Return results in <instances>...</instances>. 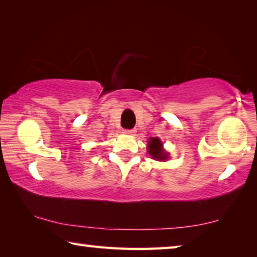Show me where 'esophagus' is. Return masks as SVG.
<instances>
[{
  "label": "esophagus",
  "mask_w": 257,
  "mask_h": 257,
  "mask_svg": "<svg viewBox=\"0 0 257 257\" xmlns=\"http://www.w3.org/2000/svg\"><path fill=\"white\" fill-rule=\"evenodd\" d=\"M135 133H136L135 129H123V134L125 135H135Z\"/></svg>",
  "instance_id": "1"
}]
</instances>
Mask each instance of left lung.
Listing matches in <instances>:
<instances>
[{"label": "left lung", "mask_w": 257, "mask_h": 257, "mask_svg": "<svg viewBox=\"0 0 257 257\" xmlns=\"http://www.w3.org/2000/svg\"><path fill=\"white\" fill-rule=\"evenodd\" d=\"M162 143L159 138H154L152 137L149 142V153L154 158L155 160L161 161V160H165L167 159V153H164V151L162 150Z\"/></svg>", "instance_id": "obj_1"}]
</instances>
